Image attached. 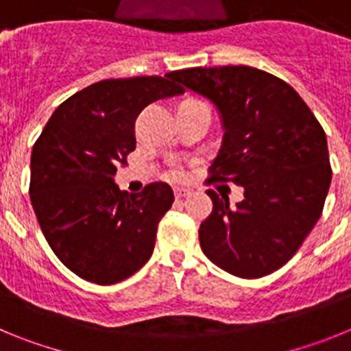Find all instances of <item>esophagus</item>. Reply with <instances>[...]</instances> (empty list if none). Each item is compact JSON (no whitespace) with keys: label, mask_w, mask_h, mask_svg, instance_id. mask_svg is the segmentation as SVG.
Segmentation results:
<instances>
[{"label":"esophagus","mask_w":351,"mask_h":351,"mask_svg":"<svg viewBox=\"0 0 351 351\" xmlns=\"http://www.w3.org/2000/svg\"><path fill=\"white\" fill-rule=\"evenodd\" d=\"M188 193H190V191L184 190V188H173V195H176V198H182Z\"/></svg>","instance_id":"esophagus-1"}]
</instances>
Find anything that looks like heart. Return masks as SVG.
Instances as JSON below:
<instances>
[{"label":"heart","instance_id":"b5f03b06","mask_svg":"<svg viewBox=\"0 0 351 351\" xmlns=\"http://www.w3.org/2000/svg\"><path fill=\"white\" fill-rule=\"evenodd\" d=\"M186 101H198V100H186ZM173 176H179V170H173Z\"/></svg>","mask_w":351,"mask_h":351}]
</instances>
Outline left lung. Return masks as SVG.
<instances>
[{
  "instance_id": "1",
  "label": "left lung",
  "mask_w": 351,
  "mask_h": 351,
  "mask_svg": "<svg viewBox=\"0 0 351 351\" xmlns=\"http://www.w3.org/2000/svg\"><path fill=\"white\" fill-rule=\"evenodd\" d=\"M219 108L223 145L207 184L244 186V200L207 190L213 210L198 239L207 258L239 278H262L295 255L324 210L332 179L327 137L299 93L258 68L170 71Z\"/></svg>"
}]
</instances>
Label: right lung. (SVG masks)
<instances>
[{"instance_id":"right-lung-1","label":"right lung","mask_w":351,"mask_h":351,"mask_svg":"<svg viewBox=\"0 0 351 351\" xmlns=\"http://www.w3.org/2000/svg\"><path fill=\"white\" fill-rule=\"evenodd\" d=\"M181 93L160 75L100 80L56 108L33 145L31 206L56 256L82 280L119 283L153 255L172 188L151 182L128 195L114 176L135 151L142 108Z\"/></svg>"}]
</instances>
